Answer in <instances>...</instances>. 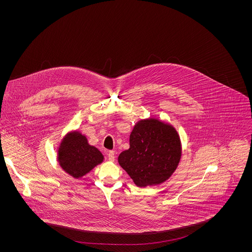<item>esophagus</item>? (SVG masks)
Wrapping results in <instances>:
<instances>
[{
	"label": "esophagus",
	"instance_id": "1",
	"mask_svg": "<svg viewBox=\"0 0 252 252\" xmlns=\"http://www.w3.org/2000/svg\"><path fill=\"white\" fill-rule=\"evenodd\" d=\"M107 156H109V160H110V161H115V158H116V154H115V152H113V151L109 152V154H107Z\"/></svg>",
	"mask_w": 252,
	"mask_h": 252
}]
</instances>
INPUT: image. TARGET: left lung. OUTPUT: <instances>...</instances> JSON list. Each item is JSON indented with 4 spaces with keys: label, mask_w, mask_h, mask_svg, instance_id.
Segmentation results:
<instances>
[{
    "label": "left lung",
    "mask_w": 252,
    "mask_h": 252,
    "mask_svg": "<svg viewBox=\"0 0 252 252\" xmlns=\"http://www.w3.org/2000/svg\"><path fill=\"white\" fill-rule=\"evenodd\" d=\"M182 158L176 129L158 119L138 121L129 135V149L118 158L120 165L139 188L164 183Z\"/></svg>",
    "instance_id": "obj_1"
}]
</instances>
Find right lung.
Masks as SVG:
<instances>
[{
  "label": "right lung",
  "instance_id": "add662e5",
  "mask_svg": "<svg viewBox=\"0 0 252 252\" xmlns=\"http://www.w3.org/2000/svg\"><path fill=\"white\" fill-rule=\"evenodd\" d=\"M60 166L70 176L81 178L103 161L102 154L79 130L67 132L58 149Z\"/></svg>",
  "mask_w": 252,
  "mask_h": 252
}]
</instances>
